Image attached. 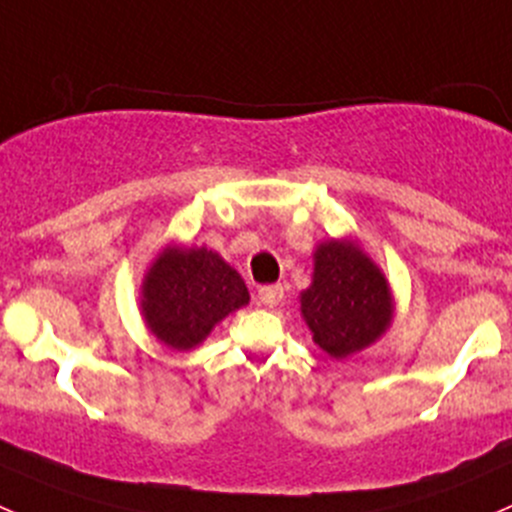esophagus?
Listing matches in <instances>:
<instances>
[{"instance_id":"obj_1","label":"esophagus","mask_w":512,"mask_h":512,"mask_svg":"<svg viewBox=\"0 0 512 512\" xmlns=\"http://www.w3.org/2000/svg\"><path fill=\"white\" fill-rule=\"evenodd\" d=\"M257 297H260L262 307L272 309L282 302V297H285V289H282V285H265V287H260Z\"/></svg>"}]
</instances>
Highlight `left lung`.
<instances>
[{"label": "left lung", "mask_w": 512, "mask_h": 512, "mask_svg": "<svg viewBox=\"0 0 512 512\" xmlns=\"http://www.w3.org/2000/svg\"><path fill=\"white\" fill-rule=\"evenodd\" d=\"M302 314L314 342L329 356L344 359L389 327V285L359 247L329 240L314 252V277L302 292Z\"/></svg>", "instance_id": "obj_1"}]
</instances>
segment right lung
I'll use <instances>...</instances> for the list:
<instances>
[{"mask_svg":"<svg viewBox=\"0 0 512 512\" xmlns=\"http://www.w3.org/2000/svg\"><path fill=\"white\" fill-rule=\"evenodd\" d=\"M250 302L245 282L213 250H165L143 282V314L163 344L193 349L230 312Z\"/></svg>","mask_w":512,"mask_h":512,"instance_id":"1","label":"right lung"}]
</instances>
